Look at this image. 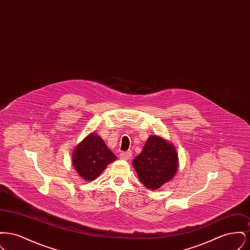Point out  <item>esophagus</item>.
I'll return each instance as SVG.
<instances>
[{"label":"esophagus","instance_id":"esophagus-1","mask_svg":"<svg viewBox=\"0 0 250 250\" xmlns=\"http://www.w3.org/2000/svg\"><path fill=\"white\" fill-rule=\"evenodd\" d=\"M132 156V152L131 151H127V152H123L120 154V158L123 160H128L130 159Z\"/></svg>","mask_w":250,"mask_h":250}]
</instances>
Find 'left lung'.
I'll list each match as a JSON object with an SVG mask.
<instances>
[{
  "mask_svg": "<svg viewBox=\"0 0 250 250\" xmlns=\"http://www.w3.org/2000/svg\"><path fill=\"white\" fill-rule=\"evenodd\" d=\"M133 166L143 185L155 190L176 173L178 156L172 144L160 137L150 136L143 152L134 158Z\"/></svg>",
  "mask_w": 250,
  "mask_h": 250,
  "instance_id": "8db88e82",
  "label": "left lung"
}]
</instances>
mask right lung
<instances>
[{"mask_svg": "<svg viewBox=\"0 0 250 250\" xmlns=\"http://www.w3.org/2000/svg\"><path fill=\"white\" fill-rule=\"evenodd\" d=\"M116 159L102 139L95 133L87 136L73 154V165L86 181L97 178L106 167Z\"/></svg>", "mask_w": 250, "mask_h": 250, "instance_id": "1", "label": "right lung"}]
</instances>
